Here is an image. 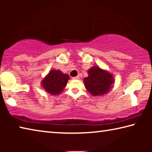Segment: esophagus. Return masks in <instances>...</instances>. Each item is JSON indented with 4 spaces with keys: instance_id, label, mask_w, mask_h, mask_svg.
I'll use <instances>...</instances> for the list:
<instances>
[{
    "instance_id": "esophagus-1",
    "label": "esophagus",
    "mask_w": 152,
    "mask_h": 152,
    "mask_svg": "<svg viewBox=\"0 0 152 152\" xmlns=\"http://www.w3.org/2000/svg\"><path fill=\"white\" fill-rule=\"evenodd\" d=\"M79 78H80L79 76H76V77H73V78H72L73 80H78Z\"/></svg>"
}]
</instances>
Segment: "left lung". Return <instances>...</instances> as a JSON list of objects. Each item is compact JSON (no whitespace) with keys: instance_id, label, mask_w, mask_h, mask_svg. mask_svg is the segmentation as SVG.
<instances>
[{"instance_id":"obj_1","label":"left lung","mask_w":152,"mask_h":152,"mask_svg":"<svg viewBox=\"0 0 152 152\" xmlns=\"http://www.w3.org/2000/svg\"><path fill=\"white\" fill-rule=\"evenodd\" d=\"M88 74V77L84 79V84L92 96H102L113 88L114 78L109 72L94 66L89 69Z\"/></svg>"}]
</instances>
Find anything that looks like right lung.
<instances>
[{"instance_id":"obj_1","label":"right lung","mask_w":152,"mask_h":152,"mask_svg":"<svg viewBox=\"0 0 152 152\" xmlns=\"http://www.w3.org/2000/svg\"><path fill=\"white\" fill-rule=\"evenodd\" d=\"M70 77L60 70H51L42 81V85L46 92L51 95H58L64 91Z\"/></svg>"}]
</instances>
